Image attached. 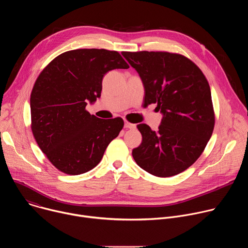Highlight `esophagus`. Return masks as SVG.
I'll list each match as a JSON object with an SVG mask.
<instances>
[{
  "instance_id": "1",
  "label": "esophagus",
  "mask_w": 248,
  "mask_h": 248,
  "mask_svg": "<svg viewBox=\"0 0 248 248\" xmlns=\"http://www.w3.org/2000/svg\"><path fill=\"white\" fill-rule=\"evenodd\" d=\"M136 125L134 124H130L127 121H124V128H129V129H134Z\"/></svg>"
}]
</instances>
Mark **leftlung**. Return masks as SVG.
Listing matches in <instances>:
<instances>
[{
	"label": "left lung",
	"mask_w": 248,
	"mask_h": 248,
	"mask_svg": "<svg viewBox=\"0 0 248 248\" xmlns=\"http://www.w3.org/2000/svg\"><path fill=\"white\" fill-rule=\"evenodd\" d=\"M144 86V104H157L159 130L140 124L142 142L132 150L136 164L160 176L175 175L202 154L214 129L209 83L189 59L168 52H123Z\"/></svg>",
	"instance_id": "1"
}]
</instances>
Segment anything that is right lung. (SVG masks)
Listing matches in <instances>:
<instances>
[{
    "label": "right lung",
    "mask_w": 248,
    "mask_h": 248,
    "mask_svg": "<svg viewBox=\"0 0 248 248\" xmlns=\"http://www.w3.org/2000/svg\"><path fill=\"white\" fill-rule=\"evenodd\" d=\"M128 67L116 51L78 49L61 54L42 70L30 96L31 129L58 170L77 175L100 163L124 121L99 119L85 107L100 98L106 74Z\"/></svg>",
    "instance_id": "add662e5"
}]
</instances>
